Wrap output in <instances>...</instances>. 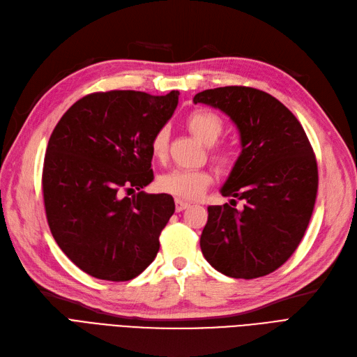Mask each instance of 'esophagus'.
I'll list each match as a JSON object with an SVG mask.
<instances>
[{"label":"esophagus","instance_id":"34e87169","mask_svg":"<svg viewBox=\"0 0 357 357\" xmlns=\"http://www.w3.org/2000/svg\"><path fill=\"white\" fill-rule=\"evenodd\" d=\"M188 207H190V203L179 200V199H175V210H176V212H182V210H185Z\"/></svg>","mask_w":357,"mask_h":357}]
</instances>
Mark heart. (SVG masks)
Listing matches in <instances>:
<instances>
[{
    "label": "heart",
    "instance_id": "obj_1",
    "mask_svg": "<svg viewBox=\"0 0 357 357\" xmlns=\"http://www.w3.org/2000/svg\"><path fill=\"white\" fill-rule=\"evenodd\" d=\"M187 128L195 138H199L210 147L220 138L223 132V121L210 110H195L187 117ZM167 145L169 132L166 128H160L151 139V154L158 160H163L167 154ZM210 155L222 170H229L235 165L236 157L231 149H212ZM210 183H212V174L204 169H175L158 178V188L166 194L175 195L183 200H194L200 197L208 188Z\"/></svg>",
    "mask_w": 357,
    "mask_h": 357
}]
</instances>
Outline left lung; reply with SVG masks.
Segmentation results:
<instances>
[{
  "instance_id": "left-lung-1",
  "label": "left lung",
  "mask_w": 357,
  "mask_h": 357,
  "mask_svg": "<svg viewBox=\"0 0 357 357\" xmlns=\"http://www.w3.org/2000/svg\"><path fill=\"white\" fill-rule=\"evenodd\" d=\"M219 109L240 132L241 153L220 188L243 211L208 206L200 247L231 278L253 280L282 266L306 232L318 192V165L306 132L285 105L248 86L206 89L194 97Z\"/></svg>"
}]
</instances>
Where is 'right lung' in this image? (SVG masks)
<instances>
[{
	"mask_svg": "<svg viewBox=\"0 0 357 357\" xmlns=\"http://www.w3.org/2000/svg\"><path fill=\"white\" fill-rule=\"evenodd\" d=\"M178 97V91L96 92L52 130L43 170L47 220L63 253L94 278L129 281L157 256L175 203L141 188L154 179L150 144Z\"/></svg>",
	"mask_w": 357,
	"mask_h": 357,
	"instance_id": "add662e5",
	"label": "right lung"
}]
</instances>
